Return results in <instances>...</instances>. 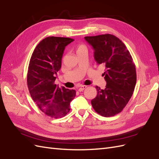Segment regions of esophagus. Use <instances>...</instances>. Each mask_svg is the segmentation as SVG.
Wrapping results in <instances>:
<instances>
[{
  "label": "esophagus",
  "instance_id": "obj_1",
  "mask_svg": "<svg viewBox=\"0 0 159 159\" xmlns=\"http://www.w3.org/2000/svg\"><path fill=\"white\" fill-rule=\"evenodd\" d=\"M87 86H80V88H78V91H80V92H82V91H83L85 88H86Z\"/></svg>",
  "mask_w": 159,
  "mask_h": 159
}]
</instances>
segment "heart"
<instances>
[{
  "label": "heart",
  "mask_w": 159,
  "mask_h": 159,
  "mask_svg": "<svg viewBox=\"0 0 159 159\" xmlns=\"http://www.w3.org/2000/svg\"><path fill=\"white\" fill-rule=\"evenodd\" d=\"M84 49H86V46H85L84 44H80V45L77 46V52L80 51V50H84Z\"/></svg>",
  "instance_id": "b5f03b06"
}]
</instances>
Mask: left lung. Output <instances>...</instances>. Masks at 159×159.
<instances>
[{"instance_id":"obj_1","label":"left lung","mask_w":159,"mask_h":159,"mask_svg":"<svg viewBox=\"0 0 159 159\" xmlns=\"http://www.w3.org/2000/svg\"><path fill=\"white\" fill-rule=\"evenodd\" d=\"M94 48L98 64L105 65L103 75L107 82L104 89L96 86L97 96L91 100L94 111L109 117L123 111L132 96L136 84V71L129 51L124 43L114 35L86 36Z\"/></svg>"}]
</instances>
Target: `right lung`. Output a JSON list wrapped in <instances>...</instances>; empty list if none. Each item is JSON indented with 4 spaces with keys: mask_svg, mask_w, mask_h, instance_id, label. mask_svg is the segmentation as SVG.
Instances as JSON below:
<instances>
[{
    "mask_svg": "<svg viewBox=\"0 0 159 159\" xmlns=\"http://www.w3.org/2000/svg\"><path fill=\"white\" fill-rule=\"evenodd\" d=\"M73 40L64 37L45 38L35 48L30 61L27 82L31 97L45 115L52 118L65 117L75 96V90L60 88L55 83L65 46Z\"/></svg>",
    "mask_w": 159,
    "mask_h": 159,
    "instance_id": "obj_1",
    "label": "right lung"
}]
</instances>
